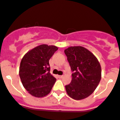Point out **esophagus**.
<instances>
[{
  "label": "esophagus",
  "instance_id": "obj_1",
  "mask_svg": "<svg viewBox=\"0 0 120 120\" xmlns=\"http://www.w3.org/2000/svg\"><path fill=\"white\" fill-rule=\"evenodd\" d=\"M58 77H59V78H60V79H61V78H62V77H63V75H58Z\"/></svg>",
  "mask_w": 120,
  "mask_h": 120
}]
</instances>
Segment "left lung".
<instances>
[{
	"label": "left lung",
	"mask_w": 120,
	"mask_h": 120,
	"mask_svg": "<svg viewBox=\"0 0 120 120\" xmlns=\"http://www.w3.org/2000/svg\"><path fill=\"white\" fill-rule=\"evenodd\" d=\"M72 71L71 83L66 85L67 94L75 100L83 99L94 92L101 79V67L91 52L82 46L64 50Z\"/></svg>",
	"instance_id": "1"
}]
</instances>
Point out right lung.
I'll list each match as a JSON object with an SVG mask.
<instances>
[{"label":"right lung","mask_w":120,"mask_h":120,"mask_svg":"<svg viewBox=\"0 0 120 120\" xmlns=\"http://www.w3.org/2000/svg\"><path fill=\"white\" fill-rule=\"evenodd\" d=\"M58 49L53 45H41L22 58L19 74L23 86L32 96L42 98L51 91L56 79L49 72V60Z\"/></svg>","instance_id":"1"}]
</instances>
